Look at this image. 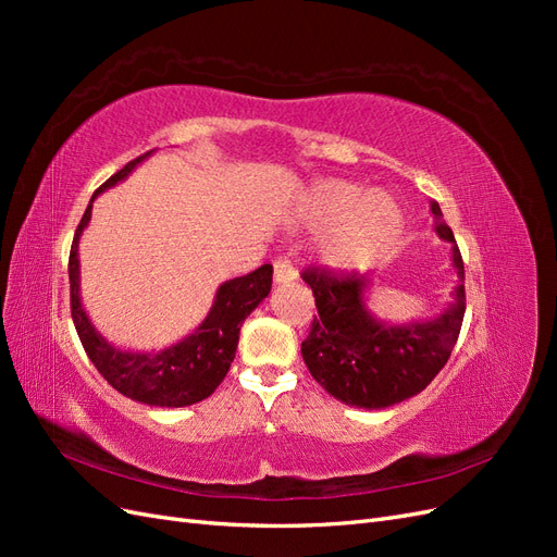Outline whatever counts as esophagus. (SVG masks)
<instances>
[{
  "instance_id": "1",
  "label": "esophagus",
  "mask_w": 557,
  "mask_h": 557,
  "mask_svg": "<svg viewBox=\"0 0 557 557\" xmlns=\"http://www.w3.org/2000/svg\"><path fill=\"white\" fill-rule=\"evenodd\" d=\"M295 278H297V272H295L293 262L285 260V258H278V260L274 262V283L281 285V283H290V281H295Z\"/></svg>"
}]
</instances>
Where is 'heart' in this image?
<instances>
[{
  "instance_id": "heart-1",
  "label": "heart",
  "mask_w": 557,
  "mask_h": 557,
  "mask_svg": "<svg viewBox=\"0 0 557 557\" xmlns=\"http://www.w3.org/2000/svg\"><path fill=\"white\" fill-rule=\"evenodd\" d=\"M299 221L320 230L318 260L334 272L376 264L399 237L404 215L393 195L372 188L358 193L346 181H320L305 197Z\"/></svg>"
}]
</instances>
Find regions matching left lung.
Masks as SVG:
<instances>
[{"label": "left lung", "mask_w": 557, "mask_h": 557, "mask_svg": "<svg viewBox=\"0 0 557 557\" xmlns=\"http://www.w3.org/2000/svg\"><path fill=\"white\" fill-rule=\"evenodd\" d=\"M430 211L434 232L453 246L450 260L460 278L440 315L401 325L385 323L367 307L369 276L318 267L301 274L311 285L320 315L301 342V358L311 376L350 407L385 409L425 391L458 342L465 318V264L440 205L430 201Z\"/></svg>", "instance_id": "obj_1"}]
</instances>
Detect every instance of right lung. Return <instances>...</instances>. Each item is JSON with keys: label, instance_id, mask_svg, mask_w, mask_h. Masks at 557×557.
I'll use <instances>...</instances> for the list:
<instances>
[{"label": "right lung", "instance_id": "obj_1", "mask_svg": "<svg viewBox=\"0 0 557 557\" xmlns=\"http://www.w3.org/2000/svg\"><path fill=\"white\" fill-rule=\"evenodd\" d=\"M148 156L150 153L127 162L121 172H115L104 185H99L86 213L81 218L70 252L72 318L88 358L117 393L134 401L148 404V407L178 409L207 399L223 383L234 352H237L242 323L272 290L274 269L272 264H262L246 276L225 281L215 290L207 318L188 336H183L181 342L172 346L162 350H123L109 344L92 325L86 309H83L78 239L90 223L95 197L125 181Z\"/></svg>", "mask_w": 557, "mask_h": 557}]
</instances>
